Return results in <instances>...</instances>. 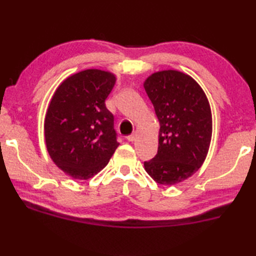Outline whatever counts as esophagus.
<instances>
[{
  "instance_id": "obj_1",
  "label": "esophagus",
  "mask_w": 256,
  "mask_h": 256,
  "mask_svg": "<svg viewBox=\"0 0 256 256\" xmlns=\"http://www.w3.org/2000/svg\"><path fill=\"white\" fill-rule=\"evenodd\" d=\"M136 136H138V134L136 133H133L131 135H128V136L126 138V140H128V142H133V140H136Z\"/></svg>"
}]
</instances>
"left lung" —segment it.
I'll list each match as a JSON object with an SVG mask.
<instances>
[{
	"mask_svg": "<svg viewBox=\"0 0 256 256\" xmlns=\"http://www.w3.org/2000/svg\"><path fill=\"white\" fill-rule=\"evenodd\" d=\"M144 88L160 125L158 150L144 167L156 182L172 186L204 164L212 135L210 104L197 81L178 70L152 74Z\"/></svg>",
	"mask_w": 256,
	"mask_h": 256,
	"instance_id": "obj_1",
	"label": "left lung"
}]
</instances>
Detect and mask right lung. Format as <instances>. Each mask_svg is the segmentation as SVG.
<instances>
[{
	"label": "right lung",
	"instance_id": "add662e5",
	"mask_svg": "<svg viewBox=\"0 0 256 256\" xmlns=\"http://www.w3.org/2000/svg\"><path fill=\"white\" fill-rule=\"evenodd\" d=\"M112 72L86 69L59 84L48 106L45 142L52 162L78 180L104 168L120 145L106 100L116 84Z\"/></svg>",
	"mask_w": 256,
	"mask_h": 256
}]
</instances>
